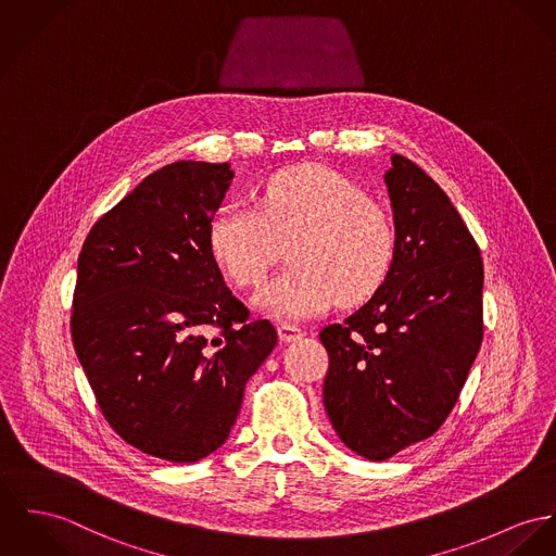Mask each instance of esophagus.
Returning a JSON list of instances; mask_svg holds the SVG:
<instances>
[{
  "instance_id": "obj_1",
  "label": "esophagus",
  "mask_w": 556,
  "mask_h": 556,
  "mask_svg": "<svg viewBox=\"0 0 556 556\" xmlns=\"http://www.w3.org/2000/svg\"><path fill=\"white\" fill-rule=\"evenodd\" d=\"M277 332H279L281 342H294L304 337V332L300 330L299 326H292V324H279Z\"/></svg>"
}]
</instances>
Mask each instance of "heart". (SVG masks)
<instances>
[{
    "label": "heart",
    "instance_id": "1",
    "mask_svg": "<svg viewBox=\"0 0 556 556\" xmlns=\"http://www.w3.org/2000/svg\"><path fill=\"white\" fill-rule=\"evenodd\" d=\"M210 254L239 288L257 286L290 245L292 268L270 279L254 299L281 319L326 313L339 300L357 304L383 283L395 237L387 215L364 192L326 167L273 175L257 207L230 203L207 228Z\"/></svg>",
    "mask_w": 556,
    "mask_h": 556
}]
</instances>
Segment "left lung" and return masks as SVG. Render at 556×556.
Segmentation results:
<instances>
[{
	"instance_id": "obj_1",
	"label": "left lung",
	"mask_w": 556,
	"mask_h": 556,
	"mask_svg": "<svg viewBox=\"0 0 556 556\" xmlns=\"http://www.w3.org/2000/svg\"><path fill=\"white\" fill-rule=\"evenodd\" d=\"M384 188L395 248L372 299L321 330L324 406L342 444L384 462L453 410L482 342L480 250L446 192L391 154Z\"/></svg>"
}]
</instances>
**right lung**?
I'll use <instances>...</instances> for the list:
<instances>
[{
	"mask_svg": "<svg viewBox=\"0 0 556 556\" xmlns=\"http://www.w3.org/2000/svg\"><path fill=\"white\" fill-rule=\"evenodd\" d=\"M235 172L177 161L148 175L88 232L72 339L99 408L146 455L194 464L217 451L245 383L277 344L248 321L210 254L207 228ZM214 327L220 337L208 341Z\"/></svg>",
	"mask_w": 556,
	"mask_h": 556,
	"instance_id": "add662e5",
	"label": "right lung"
}]
</instances>
